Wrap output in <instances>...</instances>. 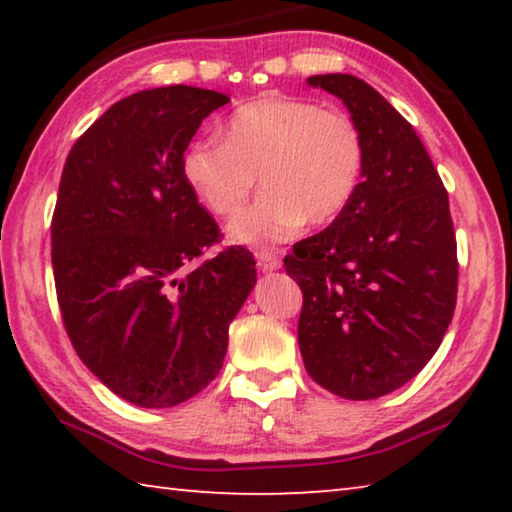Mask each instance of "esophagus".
Returning <instances> with one entry per match:
<instances>
[{
  "instance_id": "obj_1",
  "label": "esophagus",
  "mask_w": 512,
  "mask_h": 512,
  "mask_svg": "<svg viewBox=\"0 0 512 512\" xmlns=\"http://www.w3.org/2000/svg\"><path fill=\"white\" fill-rule=\"evenodd\" d=\"M255 259H257V266L262 268V271H275V268L282 266L280 255H277L271 248H259L255 253Z\"/></svg>"
}]
</instances>
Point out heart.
<instances>
[{"label":"heart","instance_id":"b5f03b06","mask_svg":"<svg viewBox=\"0 0 512 512\" xmlns=\"http://www.w3.org/2000/svg\"><path fill=\"white\" fill-rule=\"evenodd\" d=\"M189 189L219 216H235L253 194H264L232 221L239 244L287 241L305 223L341 216L366 171V142L348 112L296 97H262L239 106L223 124V144L196 140L180 160Z\"/></svg>","mask_w":512,"mask_h":512}]
</instances>
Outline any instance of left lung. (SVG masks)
Instances as JSON below:
<instances>
[{
  "instance_id": "8db88e82",
  "label": "left lung",
  "mask_w": 512,
  "mask_h": 512,
  "mask_svg": "<svg viewBox=\"0 0 512 512\" xmlns=\"http://www.w3.org/2000/svg\"><path fill=\"white\" fill-rule=\"evenodd\" d=\"M307 83L348 106L366 171L348 210L284 257L302 291L298 345L316 384L375 400L418 375L452 323L454 221L427 149L391 103L352 74Z\"/></svg>"
}]
</instances>
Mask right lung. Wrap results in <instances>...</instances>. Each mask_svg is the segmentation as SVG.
Instances as JSON below:
<instances>
[{
    "mask_svg": "<svg viewBox=\"0 0 512 512\" xmlns=\"http://www.w3.org/2000/svg\"><path fill=\"white\" fill-rule=\"evenodd\" d=\"M230 99L167 85L117 101L69 151L51 219L60 316L76 354L126 402L167 409L219 375L228 327L257 282L223 248L180 169L201 121Z\"/></svg>",
    "mask_w": 512,
    "mask_h": 512,
    "instance_id": "1",
    "label": "right lung"
}]
</instances>
